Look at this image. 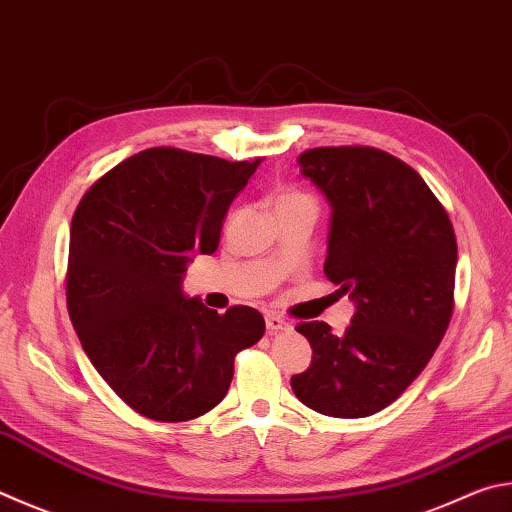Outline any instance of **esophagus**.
Wrapping results in <instances>:
<instances>
[{
	"label": "esophagus",
	"instance_id": "34e87169",
	"mask_svg": "<svg viewBox=\"0 0 512 512\" xmlns=\"http://www.w3.org/2000/svg\"><path fill=\"white\" fill-rule=\"evenodd\" d=\"M266 329L271 333H280V331H291V322L284 320L282 315H275V313H266Z\"/></svg>",
	"mask_w": 512,
	"mask_h": 512
}]
</instances>
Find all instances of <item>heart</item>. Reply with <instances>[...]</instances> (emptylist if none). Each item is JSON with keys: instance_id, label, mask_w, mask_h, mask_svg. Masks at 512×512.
Returning <instances> with one entry per match:
<instances>
[{"instance_id": "obj_1", "label": "heart", "mask_w": 512, "mask_h": 512, "mask_svg": "<svg viewBox=\"0 0 512 512\" xmlns=\"http://www.w3.org/2000/svg\"><path fill=\"white\" fill-rule=\"evenodd\" d=\"M291 201H309L304 197V194H297V192H288V194H284V197H280L277 199V206H280V203H291Z\"/></svg>"}]
</instances>
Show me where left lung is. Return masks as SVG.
I'll list each match as a JSON object with an SVG mask.
<instances>
[{"label": "left lung", "instance_id": "8db88e82", "mask_svg": "<svg viewBox=\"0 0 512 512\" xmlns=\"http://www.w3.org/2000/svg\"><path fill=\"white\" fill-rule=\"evenodd\" d=\"M297 163L329 201L324 275L356 313L342 336L327 322L297 324L313 360L291 387L324 416H371L410 387L445 336L457 237L421 174L392 154L315 147Z\"/></svg>", "mask_w": 512, "mask_h": 512}]
</instances>
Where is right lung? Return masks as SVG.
Returning <instances> with one entry per match:
<instances>
[{"mask_svg":"<svg viewBox=\"0 0 512 512\" xmlns=\"http://www.w3.org/2000/svg\"><path fill=\"white\" fill-rule=\"evenodd\" d=\"M257 165L152 147L109 170L76 208L73 329L138 414L179 423L210 412L228 394L237 353L264 336L262 313L250 306L219 315L183 293L185 268L215 253L230 203Z\"/></svg>","mask_w":512,"mask_h":512,"instance_id":"1","label":"right lung"}]
</instances>
